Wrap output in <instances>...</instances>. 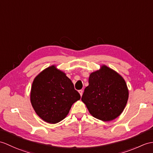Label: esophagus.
Returning a JSON list of instances; mask_svg holds the SVG:
<instances>
[{
	"instance_id": "obj_1",
	"label": "esophagus",
	"mask_w": 153,
	"mask_h": 153,
	"mask_svg": "<svg viewBox=\"0 0 153 153\" xmlns=\"http://www.w3.org/2000/svg\"><path fill=\"white\" fill-rule=\"evenodd\" d=\"M83 91L82 90H79V93L81 97L83 95Z\"/></svg>"
}]
</instances>
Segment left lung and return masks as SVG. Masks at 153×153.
I'll return each instance as SVG.
<instances>
[{
    "instance_id": "left-lung-1",
    "label": "left lung",
    "mask_w": 153,
    "mask_h": 153,
    "mask_svg": "<svg viewBox=\"0 0 153 153\" xmlns=\"http://www.w3.org/2000/svg\"><path fill=\"white\" fill-rule=\"evenodd\" d=\"M128 99V90L125 79L103 65L100 70L91 74L81 100L95 118L110 121L121 114Z\"/></svg>"
}]
</instances>
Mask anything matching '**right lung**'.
Instances as JSON below:
<instances>
[{"label": "right lung", "mask_w": 153, "mask_h": 153, "mask_svg": "<svg viewBox=\"0 0 153 153\" xmlns=\"http://www.w3.org/2000/svg\"><path fill=\"white\" fill-rule=\"evenodd\" d=\"M80 98L72 81L55 66L42 71L32 85V105L42 119L50 124L65 119L72 104Z\"/></svg>", "instance_id": "add662e5"}]
</instances>
